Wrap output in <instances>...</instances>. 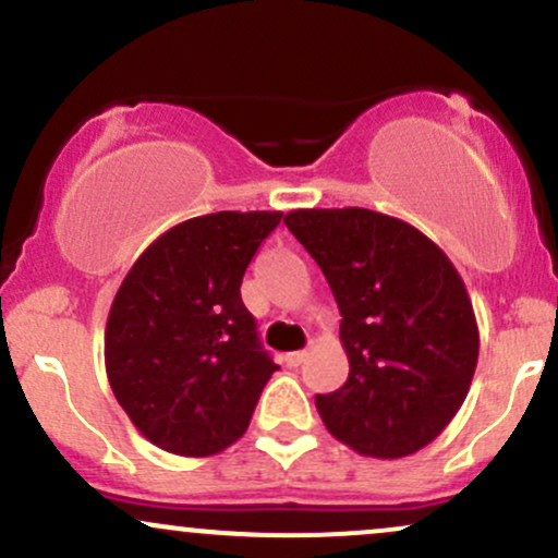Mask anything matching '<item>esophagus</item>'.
<instances>
[{"label":"esophagus","mask_w":558,"mask_h":558,"mask_svg":"<svg viewBox=\"0 0 558 558\" xmlns=\"http://www.w3.org/2000/svg\"><path fill=\"white\" fill-rule=\"evenodd\" d=\"M304 360H306V351H291V354H286L288 367H299Z\"/></svg>","instance_id":"34e87169"}]
</instances>
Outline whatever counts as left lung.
<instances>
[{"label": "left lung", "instance_id": "obj_1", "mask_svg": "<svg viewBox=\"0 0 558 558\" xmlns=\"http://www.w3.org/2000/svg\"><path fill=\"white\" fill-rule=\"evenodd\" d=\"M283 222L341 310L349 380L317 396L325 427L364 457L399 459L444 433L477 367L462 275L399 217L362 207L293 209Z\"/></svg>", "mask_w": 558, "mask_h": 558}]
</instances>
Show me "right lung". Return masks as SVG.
I'll return each instance as SVG.
<instances>
[{
  "instance_id": "right-lung-1",
  "label": "right lung",
  "mask_w": 558,
  "mask_h": 558,
  "mask_svg": "<svg viewBox=\"0 0 558 558\" xmlns=\"http://www.w3.org/2000/svg\"><path fill=\"white\" fill-rule=\"evenodd\" d=\"M280 213H215L170 228L114 293L105 367L144 438L213 457L241 438L278 364L262 349L241 280Z\"/></svg>"
}]
</instances>
